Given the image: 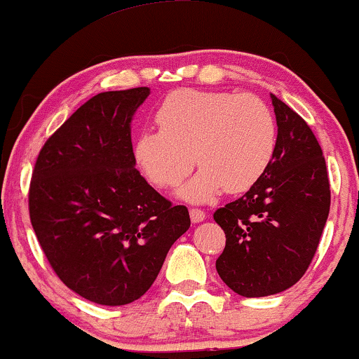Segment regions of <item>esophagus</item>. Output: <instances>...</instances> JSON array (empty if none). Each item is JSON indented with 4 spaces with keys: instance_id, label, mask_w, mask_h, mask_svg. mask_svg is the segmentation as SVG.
<instances>
[{
    "instance_id": "34e87169",
    "label": "esophagus",
    "mask_w": 359,
    "mask_h": 359,
    "mask_svg": "<svg viewBox=\"0 0 359 359\" xmlns=\"http://www.w3.org/2000/svg\"><path fill=\"white\" fill-rule=\"evenodd\" d=\"M189 214H191V221L192 222H201V221L205 219V212L203 211V209L192 208L191 211H189Z\"/></svg>"
}]
</instances>
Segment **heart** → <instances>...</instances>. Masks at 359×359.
I'll list each match as a JSON object with an SVG mask.
<instances>
[{"label":"heart","instance_id":"1","mask_svg":"<svg viewBox=\"0 0 359 359\" xmlns=\"http://www.w3.org/2000/svg\"><path fill=\"white\" fill-rule=\"evenodd\" d=\"M160 130L140 131L135 162L160 189H180L192 203L211 201L222 191L245 192L262 179L277 148V125L266 102L253 94L180 89L155 114Z\"/></svg>","mask_w":359,"mask_h":359}]
</instances>
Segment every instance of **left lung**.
<instances>
[{"label": "left lung", "mask_w": 359, "mask_h": 359, "mask_svg": "<svg viewBox=\"0 0 359 359\" xmlns=\"http://www.w3.org/2000/svg\"><path fill=\"white\" fill-rule=\"evenodd\" d=\"M270 97L278 126L273 160L245 196L214 212L226 234L216 270L243 297L278 294L302 278L331 205L319 142L294 109Z\"/></svg>", "instance_id": "1"}]
</instances>
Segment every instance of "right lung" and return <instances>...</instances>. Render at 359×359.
Here are the masks:
<instances>
[{"mask_svg":"<svg viewBox=\"0 0 359 359\" xmlns=\"http://www.w3.org/2000/svg\"><path fill=\"white\" fill-rule=\"evenodd\" d=\"M150 89L90 97L45 142L28 209L62 282L101 306H125L155 282L170 246L191 228L135 168L131 119Z\"/></svg>","mask_w":359,"mask_h":359,"instance_id":"right-lung-1","label":"right lung"}]
</instances>
